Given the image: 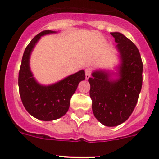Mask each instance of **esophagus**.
<instances>
[{
	"mask_svg": "<svg viewBox=\"0 0 159 159\" xmlns=\"http://www.w3.org/2000/svg\"><path fill=\"white\" fill-rule=\"evenodd\" d=\"M91 73H92V68L90 67H87L85 69V75H86V79H88L91 75Z\"/></svg>",
	"mask_w": 159,
	"mask_h": 159,
	"instance_id": "34e87169",
	"label": "esophagus"
}]
</instances>
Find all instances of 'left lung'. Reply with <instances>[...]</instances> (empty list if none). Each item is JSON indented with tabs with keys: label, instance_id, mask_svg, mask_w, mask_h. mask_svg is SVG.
Returning <instances> with one entry per match:
<instances>
[{
	"label": "left lung",
	"instance_id": "left-lung-1",
	"mask_svg": "<svg viewBox=\"0 0 159 159\" xmlns=\"http://www.w3.org/2000/svg\"><path fill=\"white\" fill-rule=\"evenodd\" d=\"M111 34L121 58L119 78L110 80L108 73L97 71L88 82L95 117L104 126L116 127L127 120L135 107L143 85V64L131 40L119 32Z\"/></svg>",
	"mask_w": 159,
	"mask_h": 159
}]
</instances>
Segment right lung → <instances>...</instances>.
Returning <instances> with one entry per match:
<instances>
[{
	"mask_svg": "<svg viewBox=\"0 0 159 159\" xmlns=\"http://www.w3.org/2000/svg\"><path fill=\"white\" fill-rule=\"evenodd\" d=\"M54 32L44 30L31 40L24 52L18 76L19 92L24 107L31 116L43 121L57 119L67 113L79 83L85 79V72L81 70L49 86L36 82L29 67L30 54L40 36Z\"/></svg>",
	"mask_w": 159,
	"mask_h": 159,
	"instance_id": "right-lung-1",
	"label": "right lung"
}]
</instances>
